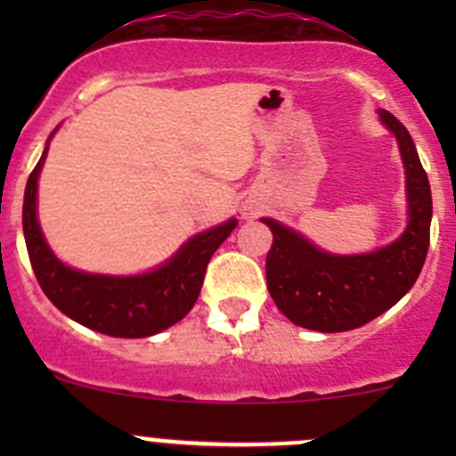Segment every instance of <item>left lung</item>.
Masks as SVG:
<instances>
[{
	"instance_id": "left-lung-1",
	"label": "left lung",
	"mask_w": 456,
	"mask_h": 456,
	"mask_svg": "<svg viewBox=\"0 0 456 456\" xmlns=\"http://www.w3.org/2000/svg\"><path fill=\"white\" fill-rule=\"evenodd\" d=\"M379 117L397 136L406 167L411 220L393 245L364 256H330L293 229L262 218L273 233L266 254V287L275 306L305 329L342 333L369 324L411 291L426 262L430 183L406 127L386 110H379Z\"/></svg>"
}]
</instances>
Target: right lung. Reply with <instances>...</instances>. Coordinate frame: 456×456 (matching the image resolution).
<instances>
[{
    "instance_id": "1",
    "label": "right lung",
    "mask_w": 456,
    "mask_h": 456,
    "mask_svg": "<svg viewBox=\"0 0 456 456\" xmlns=\"http://www.w3.org/2000/svg\"><path fill=\"white\" fill-rule=\"evenodd\" d=\"M48 147L30 172L24 194V236L37 282L61 314L112 338H147L176 324L199 300L211 256L236 229V220L191 238L151 273L132 278L84 273L53 256L37 223V178Z\"/></svg>"
}]
</instances>
